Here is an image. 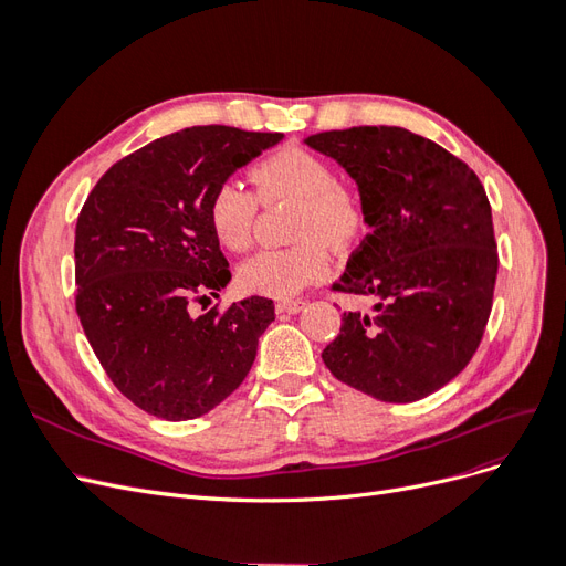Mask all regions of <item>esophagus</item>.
I'll return each mask as SVG.
<instances>
[{
	"label": "esophagus",
	"instance_id": "34e87169",
	"mask_svg": "<svg viewBox=\"0 0 566 566\" xmlns=\"http://www.w3.org/2000/svg\"><path fill=\"white\" fill-rule=\"evenodd\" d=\"M304 300H285V302H279L276 304V312L279 314H297L304 310Z\"/></svg>",
	"mask_w": 566,
	"mask_h": 566
}]
</instances>
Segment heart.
Masks as SVG:
<instances>
[{"instance_id": "obj_1", "label": "heart", "mask_w": 566, "mask_h": 566, "mask_svg": "<svg viewBox=\"0 0 566 566\" xmlns=\"http://www.w3.org/2000/svg\"><path fill=\"white\" fill-rule=\"evenodd\" d=\"M256 196L266 205H295L290 238L295 245L262 250L238 269L248 295L285 300L321 281L331 266L328 245L345 250L366 229V205L356 188L339 181L331 160L312 150L283 148L254 167ZM243 184L221 181L208 200V221L221 248L243 252L252 243L260 200Z\"/></svg>"}]
</instances>
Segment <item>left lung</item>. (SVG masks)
<instances>
[{
    "label": "left lung",
    "mask_w": 566,
    "mask_h": 566,
    "mask_svg": "<svg viewBox=\"0 0 566 566\" xmlns=\"http://www.w3.org/2000/svg\"><path fill=\"white\" fill-rule=\"evenodd\" d=\"M304 144L347 169L370 227L333 290L378 300L370 314H342L323 364L373 399L430 397L470 364L491 314L499 252L484 186L403 127L321 132Z\"/></svg>",
    "instance_id": "1"
}]
</instances>
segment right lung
Masks as SVG:
<instances>
[{
	"instance_id": "1",
	"label": "right lung",
	"mask_w": 566,
	"mask_h": 566,
	"mask_svg": "<svg viewBox=\"0 0 566 566\" xmlns=\"http://www.w3.org/2000/svg\"><path fill=\"white\" fill-rule=\"evenodd\" d=\"M283 134L186 127L98 179L75 229V310L119 394L163 420H193L241 387L273 302L200 316L231 281L208 221L214 188ZM205 310V306H202Z\"/></svg>"
}]
</instances>
